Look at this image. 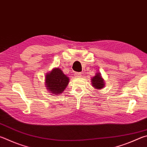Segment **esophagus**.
<instances>
[{"label":"esophagus","mask_w":147,"mask_h":147,"mask_svg":"<svg viewBox=\"0 0 147 147\" xmlns=\"http://www.w3.org/2000/svg\"><path fill=\"white\" fill-rule=\"evenodd\" d=\"M81 73H75V76L76 78H79V77L81 76Z\"/></svg>","instance_id":"obj_1"}]
</instances>
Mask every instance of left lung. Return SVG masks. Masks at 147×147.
Masks as SVG:
<instances>
[{"mask_svg": "<svg viewBox=\"0 0 147 147\" xmlns=\"http://www.w3.org/2000/svg\"><path fill=\"white\" fill-rule=\"evenodd\" d=\"M91 82L92 87L98 90L102 89L105 86V81L101 76V74L100 72L96 73L95 76L91 78Z\"/></svg>", "mask_w": 147, "mask_h": 147, "instance_id": "1", "label": "left lung"}]
</instances>
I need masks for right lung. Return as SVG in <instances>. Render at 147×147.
Here are the masks:
<instances>
[{
	"label": "right lung",
	"mask_w": 147,
	"mask_h": 147,
	"mask_svg": "<svg viewBox=\"0 0 147 147\" xmlns=\"http://www.w3.org/2000/svg\"><path fill=\"white\" fill-rule=\"evenodd\" d=\"M69 78L63 73L61 69L55 67L45 77V85L46 89L52 94L58 95L62 93L67 86Z\"/></svg>",
	"instance_id": "obj_1"
}]
</instances>
